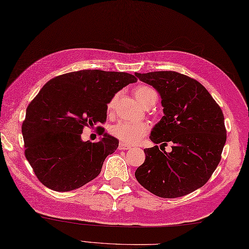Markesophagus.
<instances>
[{"mask_svg":"<svg viewBox=\"0 0 249 249\" xmlns=\"http://www.w3.org/2000/svg\"><path fill=\"white\" fill-rule=\"evenodd\" d=\"M129 149H131V146H130V145L126 144V143H123V142H120V144H119V150H129Z\"/></svg>","mask_w":249,"mask_h":249,"instance_id":"34e87169","label":"esophagus"}]
</instances>
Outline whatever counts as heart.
<instances>
[{
	"label": "heart",
	"instance_id": "b5f03b06",
	"mask_svg": "<svg viewBox=\"0 0 249 249\" xmlns=\"http://www.w3.org/2000/svg\"><path fill=\"white\" fill-rule=\"evenodd\" d=\"M134 96L138 100V103L144 107L149 104L151 100L156 97V92L154 89L145 87L140 86L137 87L134 89ZM116 96L110 100L108 104V110H112L115 104ZM149 131V125L145 123H129V122H119L118 124L113 125L111 127V134L115 138L121 140L123 143L126 144H135L137 142L141 140L142 137L147 134Z\"/></svg>",
	"mask_w": 249,
	"mask_h": 249
}]
</instances>
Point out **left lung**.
Segmentation results:
<instances>
[{"mask_svg":"<svg viewBox=\"0 0 249 249\" xmlns=\"http://www.w3.org/2000/svg\"><path fill=\"white\" fill-rule=\"evenodd\" d=\"M160 95L163 115L153 127V143L135 177L161 198H178L202 187L220 161L227 133L223 111L202 84L176 71L135 73Z\"/></svg>","mask_w":249,"mask_h":249,"instance_id":"obj_1","label":"left lung"}]
</instances>
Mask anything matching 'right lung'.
Returning <instances> with one entry per match:
<instances>
[{
	"label": "right lung",
	"instance_id": "add662e5",
	"mask_svg": "<svg viewBox=\"0 0 249 249\" xmlns=\"http://www.w3.org/2000/svg\"><path fill=\"white\" fill-rule=\"evenodd\" d=\"M137 78L127 72L86 70L51 79L26 108L24 154L45 186L71 192L96 178L119 140L104 134L83 141L84 127L104 123L114 95ZM100 134V135H102Z\"/></svg>",
	"mask_w": 249,
	"mask_h": 249
}]
</instances>
